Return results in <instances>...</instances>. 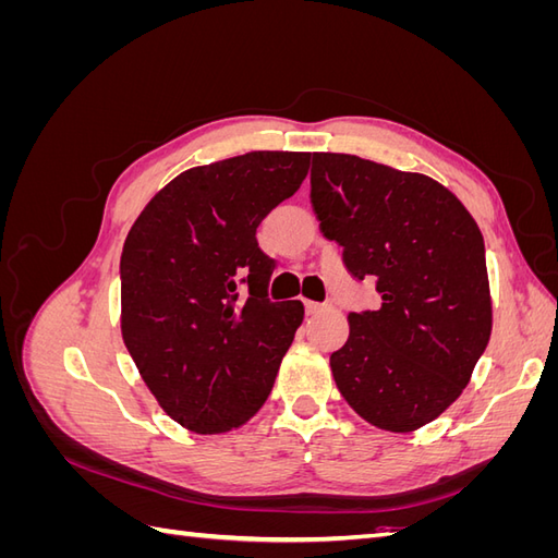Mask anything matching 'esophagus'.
Returning a JSON list of instances; mask_svg holds the SVG:
<instances>
[{
	"instance_id": "obj_1",
	"label": "esophagus",
	"mask_w": 558,
	"mask_h": 558,
	"mask_svg": "<svg viewBox=\"0 0 558 558\" xmlns=\"http://www.w3.org/2000/svg\"><path fill=\"white\" fill-rule=\"evenodd\" d=\"M324 310H328V305H320V302L305 300V312H307V314H318V312H324Z\"/></svg>"
}]
</instances>
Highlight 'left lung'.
Instances as JSON below:
<instances>
[{"mask_svg": "<svg viewBox=\"0 0 558 558\" xmlns=\"http://www.w3.org/2000/svg\"><path fill=\"white\" fill-rule=\"evenodd\" d=\"M312 207L353 279H373L375 312L349 314L332 377L367 424L410 433L461 396L492 337L484 238L459 197L412 172L314 154Z\"/></svg>", "mask_w": 558, "mask_h": 558, "instance_id": "8db88e82", "label": "left lung"}]
</instances>
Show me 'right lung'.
<instances>
[{
  "label": "right lung",
  "mask_w": 558,
  "mask_h": 558,
  "mask_svg": "<svg viewBox=\"0 0 558 558\" xmlns=\"http://www.w3.org/2000/svg\"><path fill=\"white\" fill-rule=\"evenodd\" d=\"M310 154L253 150L179 174L134 221L121 256V330L160 408L193 433L240 428L272 391L305 316L272 302L256 240Z\"/></svg>",
  "instance_id": "right-lung-1"
}]
</instances>
